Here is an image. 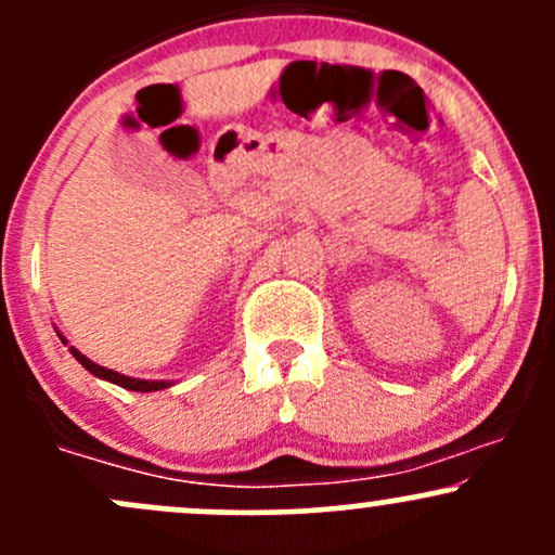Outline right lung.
Wrapping results in <instances>:
<instances>
[{
  "label": "right lung",
  "mask_w": 555,
  "mask_h": 555,
  "mask_svg": "<svg viewBox=\"0 0 555 555\" xmlns=\"http://www.w3.org/2000/svg\"><path fill=\"white\" fill-rule=\"evenodd\" d=\"M68 351H72L74 359H77L79 364L85 366L87 372H92V375L101 377V380H108V383H114V385H121V388H127V390H140V393H151V390L170 388V383H165V380H138V377H127V375H119V372H114V370H106V366L95 364V361L87 359L85 353H79L74 346L68 348Z\"/></svg>",
  "instance_id": "add662e5"
}]
</instances>
